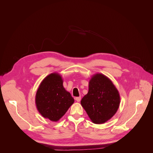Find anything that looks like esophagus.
Returning <instances> with one entry per match:
<instances>
[{
  "instance_id": "34e87169",
  "label": "esophagus",
  "mask_w": 153,
  "mask_h": 153,
  "mask_svg": "<svg viewBox=\"0 0 153 153\" xmlns=\"http://www.w3.org/2000/svg\"><path fill=\"white\" fill-rule=\"evenodd\" d=\"M75 100H76V101H77V102H80V100H81V97L80 96V97H76V98H75Z\"/></svg>"
}]
</instances>
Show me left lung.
Returning <instances> with one entry per match:
<instances>
[{"mask_svg":"<svg viewBox=\"0 0 153 153\" xmlns=\"http://www.w3.org/2000/svg\"><path fill=\"white\" fill-rule=\"evenodd\" d=\"M120 95L110 78L101 73L92 75L89 82V91L81 100V105L91 121L103 124L117 112Z\"/></svg>","mask_w":153,"mask_h":153,"instance_id":"obj_1","label":"left lung"}]
</instances>
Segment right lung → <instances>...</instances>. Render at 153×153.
Here are the masks:
<instances>
[{
	"instance_id": "right-lung-1",
	"label": "right lung",
	"mask_w": 153,
	"mask_h": 153,
	"mask_svg": "<svg viewBox=\"0 0 153 153\" xmlns=\"http://www.w3.org/2000/svg\"><path fill=\"white\" fill-rule=\"evenodd\" d=\"M71 94L63 86L58 73H52L41 82L36 92L35 103L39 114L45 119L57 122L73 104Z\"/></svg>"
}]
</instances>
